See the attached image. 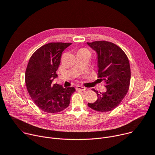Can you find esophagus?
I'll list each match as a JSON object with an SVG mask.
<instances>
[{"label":"esophagus","mask_w":155,"mask_h":155,"mask_svg":"<svg viewBox=\"0 0 155 155\" xmlns=\"http://www.w3.org/2000/svg\"><path fill=\"white\" fill-rule=\"evenodd\" d=\"M76 90H80V91H85L86 90V87H83V86H77V87H76Z\"/></svg>","instance_id":"esophagus-1"}]
</instances>
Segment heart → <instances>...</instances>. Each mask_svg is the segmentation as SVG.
<instances>
[{"instance_id": "b5f03b06", "label": "heart", "mask_w": 155, "mask_h": 155, "mask_svg": "<svg viewBox=\"0 0 155 155\" xmlns=\"http://www.w3.org/2000/svg\"><path fill=\"white\" fill-rule=\"evenodd\" d=\"M81 50H85V51H87V50H85V49H81Z\"/></svg>"}]
</instances>
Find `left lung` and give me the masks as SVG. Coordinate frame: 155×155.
<instances>
[{"mask_svg": "<svg viewBox=\"0 0 155 155\" xmlns=\"http://www.w3.org/2000/svg\"><path fill=\"white\" fill-rule=\"evenodd\" d=\"M87 44L97 56L98 78L106 83V92L99 93L97 99L87 105L97 112H107L115 108L126 95L130 80V69L125 53L115 44L96 41Z\"/></svg>", "mask_w": 155, "mask_h": 155, "instance_id": "left-lung-1", "label": "left lung"}]
</instances>
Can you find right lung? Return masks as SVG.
I'll return each instance as SVG.
<instances>
[{
  "label": "right lung",
  "mask_w": 155,
  "mask_h": 155,
  "mask_svg": "<svg viewBox=\"0 0 155 155\" xmlns=\"http://www.w3.org/2000/svg\"><path fill=\"white\" fill-rule=\"evenodd\" d=\"M71 43H49L31 57L25 74L27 90L35 105L43 112L56 114L67 108L75 87L53 84L62 51Z\"/></svg>",
  "instance_id": "add662e5"
}]
</instances>
